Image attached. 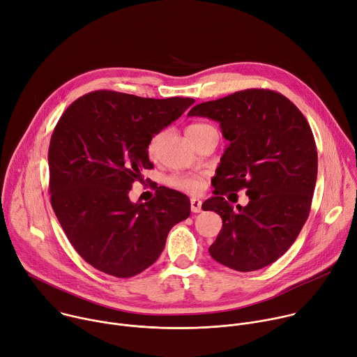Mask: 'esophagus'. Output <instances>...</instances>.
<instances>
[{"label": "esophagus", "mask_w": 357, "mask_h": 357, "mask_svg": "<svg viewBox=\"0 0 357 357\" xmlns=\"http://www.w3.org/2000/svg\"><path fill=\"white\" fill-rule=\"evenodd\" d=\"M191 211L192 213H200L202 211V202L199 199H191Z\"/></svg>", "instance_id": "34e87169"}]
</instances>
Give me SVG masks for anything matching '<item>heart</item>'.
Returning a JSON list of instances; mask_svg holds the SVG:
<instances>
[{
    "label": "heart",
    "instance_id": "heart-1",
    "mask_svg": "<svg viewBox=\"0 0 357 357\" xmlns=\"http://www.w3.org/2000/svg\"><path fill=\"white\" fill-rule=\"evenodd\" d=\"M208 129H211L210 125L192 123V125L187 126L185 133H187V137H190V136H195V135H199V133H202L204 130H208ZM162 137H163V133H158L150 140V143H149L150 155L155 154L157 146H158V143H160ZM169 183H170V185H173V187H176L181 191L190 192V194H197V192H200L203 190V180L199 176H173L169 180Z\"/></svg>",
    "mask_w": 357,
    "mask_h": 357
}]
</instances>
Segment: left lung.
I'll return each instance as SVG.
<instances>
[{"instance_id": "1", "label": "left lung", "mask_w": 357, "mask_h": 357, "mask_svg": "<svg viewBox=\"0 0 357 357\" xmlns=\"http://www.w3.org/2000/svg\"><path fill=\"white\" fill-rule=\"evenodd\" d=\"M188 116L217 121L228 140L213 178L214 197L203 204L222 218L210 255L240 272L275 262L306 222L318 176V151L305 116L269 89L195 105ZM243 188L250 203L234 209L223 195Z\"/></svg>"}]
</instances>
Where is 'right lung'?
I'll list each match as a JSON object with an SVG mask.
<instances>
[{
	"label": "right lung",
	"instance_id": "1",
	"mask_svg": "<svg viewBox=\"0 0 357 357\" xmlns=\"http://www.w3.org/2000/svg\"><path fill=\"white\" fill-rule=\"evenodd\" d=\"M194 103L95 91L58 121L48 151L50 192L69 243L93 268L130 278L160 257L169 231L190 215L188 197L158 187L147 203L129 191L153 169L149 143Z\"/></svg>",
	"mask_w": 357,
	"mask_h": 357
}]
</instances>
